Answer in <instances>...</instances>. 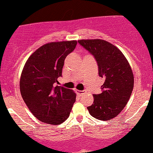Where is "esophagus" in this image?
<instances>
[{
  "label": "esophagus",
  "mask_w": 153,
  "mask_h": 153,
  "mask_svg": "<svg viewBox=\"0 0 153 153\" xmlns=\"http://www.w3.org/2000/svg\"><path fill=\"white\" fill-rule=\"evenodd\" d=\"M76 92H77L78 95H79V96H82V95H83L85 93V92L82 90H76Z\"/></svg>",
  "instance_id": "esophagus-1"
}]
</instances>
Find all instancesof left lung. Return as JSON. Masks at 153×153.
Listing matches in <instances>:
<instances>
[{
    "label": "left lung",
    "mask_w": 153,
    "mask_h": 153,
    "mask_svg": "<svg viewBox=\"0 0 153 153\" xmlns=\"http://www.w3.org/2000/svg\"><path fill=\"white\" fill-rule=\"evenodd\" d=\"M79 44L94 56L99 75L105 79L102 93L93 95L87 107L89 114L101 120L115 117L124 108L134 89V74L123 53L114 45L102 39H82Z\"/></svg>",
    "instance_id": "obj_1"
}]
</instances>
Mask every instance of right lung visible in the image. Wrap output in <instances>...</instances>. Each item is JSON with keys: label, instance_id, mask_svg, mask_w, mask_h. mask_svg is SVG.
Returning a JSON list of instances; mask_svg holds the SVG:
<instances>
[{"label": "right lung", "instance_id": "add662e5", "mask_svg": "<svg viewBox=\"0 0 153 153\" xmlns=\"http://www.w3.org/2000/svg\"><path fill=\"white\" fill-rule=\"evenodd\" d=\"M77 42L63 41L44 45L31 54L19 81L21 96L33 115L48 124H60L70 116L76 93L57 86L62 76L64 60Z\"/></svg>", "mask_w": 153, "mask_h": 153}]
</instances>
